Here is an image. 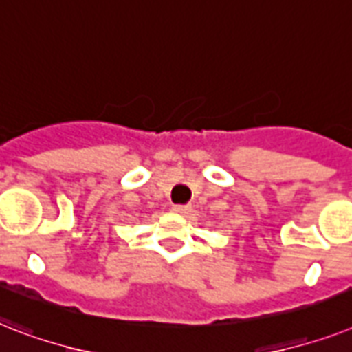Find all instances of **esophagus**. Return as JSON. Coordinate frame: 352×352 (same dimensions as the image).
<instances>
[{"mask_svg":"<svg viewBox=\"0 0 352 352\" xmlns=\"http://www.w3.org/2000/svg\"><path fill=\"white\" fill-rule=\"evenodd\" d=\"M174 212H178V214H190L192 212V207L190 205H173Z\"/></svg>","mask_w":352,"mask_h":352,"instance_id":"obj_1","label":"esophagus"}]
</instances>
